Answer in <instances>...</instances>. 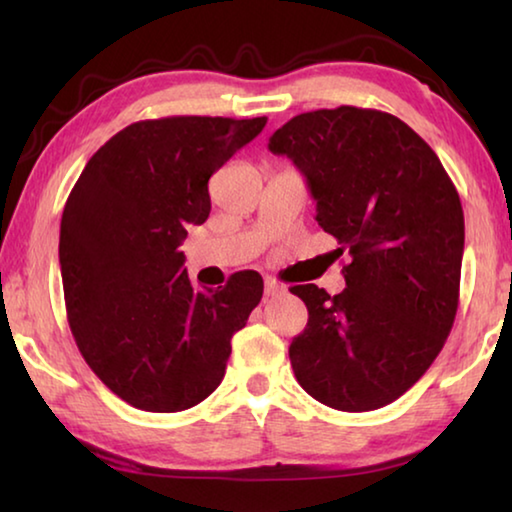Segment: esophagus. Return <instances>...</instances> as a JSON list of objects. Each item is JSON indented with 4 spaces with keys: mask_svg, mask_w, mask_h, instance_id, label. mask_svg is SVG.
<instances>
[{
    "mask_svg": "<svg viewBox=\"0 0 512 512\" xmlns=\"http://www.w3.org/2000/svg\"><path fill=\"white\" fill-rule=\"evenodd\" d=\"M280 293H284L282 284H277L273 280H266V284H264V296L266 298H275V296H280Z\"/></svg>",
    "mask_w": 512,
    "mask_h": 512,
    "instance_id": "obj_1",
    "label": "esophagus"
}]
</instances>
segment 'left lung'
I'll use <instances>...</instances> for the list:
<instances>
[{"label": "left lung", "instance_id": "left-lung-1", "mask_svg": "<svg viewBox=\"0 0 512 512\" xmlns=\"http://www.w3.org/2000/svg\"><path fill=\"white\" fill-rule=\"evenodd\" d=\"M307 180L316 221L336 237L345 289L291 287L307 305L289 348L298 384L339 411H375L418 381L452 332L465 221L438 155L388 112H302L271 135Z\"/></svg>", "mask_w": 512, "mask_h": 512}]
</instances>
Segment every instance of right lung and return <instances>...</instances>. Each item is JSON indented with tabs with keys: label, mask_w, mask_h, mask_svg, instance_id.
I'll use <instances>...</instances> for the list:
<instances>
[{
	"label": "right lung",
	"mask_w": 512,
	"mask_h": 512,
	"mask_svg": "<svg viewBox=\"0 0 512 512\" xmlns=\"http://www.w3.org/2000/svg\"><path fill=\"white\" fill-rule=\"evenodd\" d=\"M266 117L135 121L85 164L60 221L67 320L94 375L135 409L176 413L216 391L264 293L239 271L196 291L178 250L212 203L207 183Z\"/></svg>",
	"instance_id": "1"
}]
</instances>
